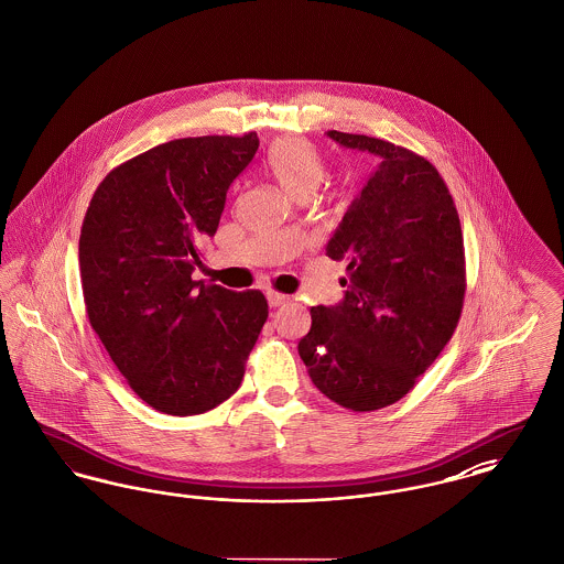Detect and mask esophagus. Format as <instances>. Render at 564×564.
<instances>
[{
    "label": "esophagus",
    "instance_id": "obj_1",
    "mask_svg": "<svg viewBox=\"0 0 564 564\" xmlns=\"http://www.w3.org/2000/svg\"><path fill=\"white\" fill-rule=\"evenodd\" d=\"M265 296H268V303H270V306H281V304H285L290 301V296L279 294V292H268Z\"/></svg>",
    "mask_w": 564,
    "mask_h": 564
}]
</instances>
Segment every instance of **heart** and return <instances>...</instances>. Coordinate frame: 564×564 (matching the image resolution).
I'll return each instance as SVG.
<instances>
[{
    "label": "heart",
    "mask_w": 564,
    "mask_h": 564,
    "mask_svg": "<svg viewBox=\"0 0 564 564\" xmlns=\"http://www.w3.org/2000/svg\"><path fill=\"white\" fill-rule=\"evenodd\" d=\"M268 170L276 182L296 199L308 197L326 180L322 152L303 139H283L268 152Z\"/></svg>",
    "instance_id": "b5f03b06"
}]
</instances>
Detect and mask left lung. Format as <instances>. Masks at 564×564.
<instances>
[{"instance_id":"8db88e82","label":"left lung","mask_w":564,"mask_h":564,"mask_svg":"<svg viewBox=\"0 0 564 564\" xmlns=\"http://www.w3.org/2000/svg\"><path fill=\"white\" fill-rule=\"evenodd\" d=\"M382 163L330 238L346 299L311 308L299 344L308 378L354 412L392 405L451 341L464 308L466 253L455 202L434 165L401 145L328 130Z\"/></svg>"}]
</instances>
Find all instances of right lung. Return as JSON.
<instances>
[{
  "label": "right lung",
  "mask_w": 564,
  "mask_h": 564,
  "mask_svg": "<svg viewBox=\"0 0 564 564\" xmlns=\"http://www.w3.org/2000/svg\"><path fill=\"white\" fill-rule=\"evenodd\" d=\"M258 148V132L161 143L105 175L87 206V319L130 389L159 412L193 416L229 399L268 319L260 290L193 281L227 188Z\"/></svg>",
  "instance_id": "right-lung-1"
}]
</instances>
